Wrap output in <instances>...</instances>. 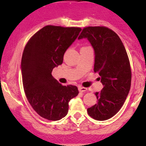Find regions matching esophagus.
I'll use <instances>...</instances> for the list:
<instances>
[{"label":"esophagus","instance_id":"1","mask_svg":"<svg viewBox=\"0 0 146 146\" xmlns=\"http://www.w3.org/2000/svg\"><path fill=\"white\" fill-rule=\"evenodd\" d=\"M79 91L80 92H85L87 91V88L84 87H79Z\"/></svg>","mask_w":146,"mask_h":146}]
</instances>
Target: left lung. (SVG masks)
<instances>
[{"mask_svg": "<svg viewBox=\"0 0 146 146\" xmlns=\"http://www.w3.org/2000/svg\"><path fill=\"white\" fill-rule=\"evenodd\" d=\"M82 38H87L94 50V71L99 73L104 85L95 93L98 103L88 109V113L95 120H107L120 110L130 92L128 56L119 36L106 27H86L78 39Z\"/></svg>", "mask_w": 146, "mask_h": 146, "instance_id": "1", "label": "left lung"}]
</instances>
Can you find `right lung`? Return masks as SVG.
<instances>
[{
    "label": "right lung",
    "mask_w": 146,
    "mask_h": 146,
    "mask_svg": "<svg viewBox=\"0 0 146 146\" xmlns=\"http://www.w3.org/2000/svg\"><path fill=\"white\" fill-rule=\"evenodd\" d=\"M80 28L47 25L26 44L21 70L26 98L42 118L58 121L67 115L69 101L78 95L75 85H62L52 75L63 63L64 54L77 38Z\"/></svg>",
    "instance_id": "right-lung-1"
}]
</instances>
